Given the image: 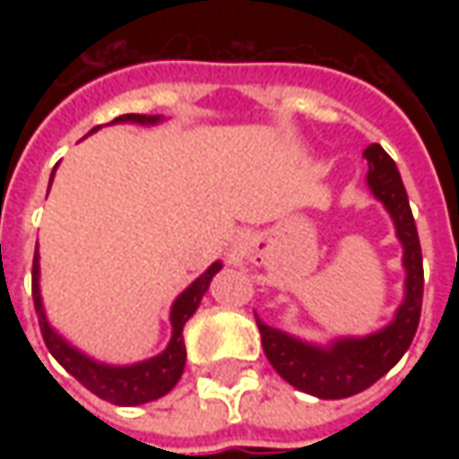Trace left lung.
<instances>
[{
	"instance_id": "obj_1",
	"label": "left lung",
	"mask_w": 459,
	"mask_h": 459,
	"mask_svg": "<svg viewBox=\"0 0 459 459\" xmlns=\"http://www.w3.org/2000/svg\"><path fill=\"white\" fill-rule=\"evenodd\" d=\"M362 158L368 160L365 184L391 214L396 238L403 247V301L398 304L394 319L365 337H334L326 344H314L275 326L263 325L255 314L265 358L278 370V376L289 380L293 388L316 398H347L370 388L403 358L421 316V245L401 173L380 145L365 148Z\"/></svg>"
}]
</instances>
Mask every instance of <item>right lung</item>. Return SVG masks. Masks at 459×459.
Here are the masks:
<instances>
[{
  "instance_id": "1",
  "label": "right lung",
  "mask_w": 459,
  "mask_h": 459,
  "mask_svg": "<svg viewBox=\"0 0 459 459\" xmlns=\"http://www.w3.org/2000/svg\"><path fill=\"white\" fill-rule=\"evenodd\" d=\"M163 119L166 117L160 115H122L112 119L109 125H122V122L158 125ZM97 130L99 127H94L91 133H97ZM50 184H53V176H50ZM220 271L221 263L217 260L188 289H184L176 296V301L170 307V342H168V347L160 355L133 362V365H107V362L94 360L86 352H81L79 347H74L68 340H63L61 334L50 326L48 316H45L43 296H40V255H38V247H35V260H32V301H35L40 332H43V340L48 344V350H50V355L61 362L74 378L83 383L91 394H97L99 398H104V401H109L115 406H140V403H148V401L166 396L168 391L178 383V378L184 376V326L196 314V308L202 304V296L209 289L212 278Z\"/></svg>"
}]
</instances>
